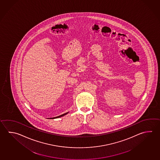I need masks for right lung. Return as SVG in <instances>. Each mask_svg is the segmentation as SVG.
Returning <instances> with one entry per match:
<instances>
[{
	"instance_id": "1",
	"label": "right lung",
	"mask_w": 160,
	"mask_h": 160,
	"mask_svg": "<svg viewBox=\"0 0 160 160\" xmlns=\"http://www.w3.org/2000/svg\"><path fill=\"white\" fill-rule=\"evenodd\" d=\"M68 113V112H67V113H66L63 114H62V115H60V116H59L56 117H53V118H50V119H55V118H59V117H61L64 116L66 115V114Z\"/></svg>"
}]
</instances>
